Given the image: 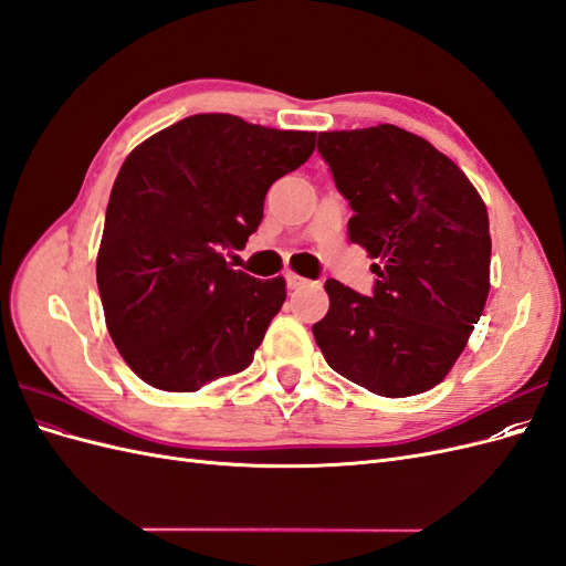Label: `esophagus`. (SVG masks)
Wrapping results in <instances>:
<instances>
[{"mask_svg": "<svg viewBox=\"0 0 566 566\" xmlns=\"http://www.w3.org/2000/svg\"><path fill=\"white\" fill-rule=\"evenodd\" d=\"M285 281H287V287H290V290H297V287H302V285L306 283V279L297 276V273H293V271L285 273Z\"/></svg>", "mask_w": 566, "mask_h": 566, "instance_id": "34e87169", "label": "esophagus"}]
</instances>
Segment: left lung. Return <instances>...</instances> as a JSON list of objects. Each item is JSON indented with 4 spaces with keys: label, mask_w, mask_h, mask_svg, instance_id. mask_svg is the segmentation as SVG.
<instances>
[{
    "label": "left lung",
    "mask_w": 566,
    "mask_h": 566,
    "mask_svg": "<svg viewBox=\"0 0 566 566\" xmlns=\"http://www.w3.org/2000/svg\"><path fill=\"white\" fill-rule=\"evenodd\" d=\"M318 153L349 200L352 243L375 279L361 295L325 281L331 310L314 323L325 361L380 397L439 385L489 297L486 205L432 144L394 125L318 134Z\"/></svg>",
    "instance_id": "obj_1"
}]
</instances>
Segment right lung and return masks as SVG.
Instances as JSON below:
<instances>
[{"label":"right lung","mask_w":566,"mask_h":566,"mask_svg":"<svg viewBox=\"0 0 566 566\" xmlns=\"http://www.w3.org/2000/svg\"><path fill=\"white\" fill-rule=\"evenodd\" d=\"M314 132L191 115L129 153L113 184L96 283L108 333L150 387L198 391L252 364L285 281L227 264L262 224L269 186L314 153Z\"/></svg>","instance_id":"add662e5"}]
</instances>
